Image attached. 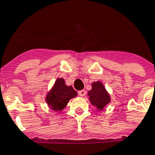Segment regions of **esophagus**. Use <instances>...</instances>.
Masks as SVG:
<instances>
[{
  "mask_svg": "<svg viewBox=\"0 0 155 155\" xmlns=\"http://www.w3.org/2000/svg\"><path fill=\"white\" fill-rule=\"evenodd\" d=\"M78 94H79V95H80L81 97H84V96L85 95V94H86V92H85V90H81V91L78 92Z\"/></svg>",
  "mask_w": 155,
  "mask_h": 155,
  "instance_id": "1",
  "label": "esophagus"
}]
</instances>
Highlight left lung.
<instances>
[{"label":"left lung","instance_id":"left-lung-1","mask_svg":"<svg viewBox=\"0 0 155 155\" xmlns=\"http://www.w3.org/2000/svg\"><path fill=\"white\" fill-rule=\"evenodd\" d=\"M88 96L92 105L100 111L104 110L111 101L110 95L100 81H96L92 84V89L88 92Z\"/></svg>","mask_w":155,"mask_h":155}]
</instances>
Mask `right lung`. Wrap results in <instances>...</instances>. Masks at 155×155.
Instances as JSON below:
<instances>
[{
  "mask_svg": "<svg viewBox=\"0 0 155 155\" xmlns=\"http://www.w3.org/2000/svg\"><path fill=\"white\" fill-rule=\"evenodd\" d=\"M77 96V92L72 86H68L62 78H58L51 89L46 96V102L51 109L62 111L70 99Z\"/></svg>",
  "mask_w": 155,
  "mask_h": 155,
  "instance_id": "right-lung-1",
  "label": "right lung"
}]
</instances>
